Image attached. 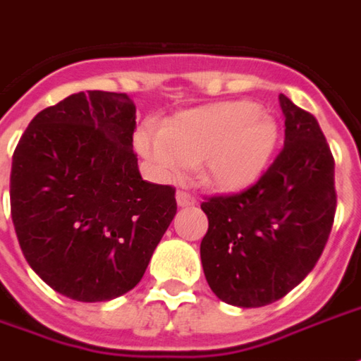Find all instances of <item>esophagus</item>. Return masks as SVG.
<instances>
[{"label":"esophagus","instance_id":"obj_1","mask_svg":"<svg viewBox=\"0 0 361 361\" xmlns=\"http://www.w3.org/2000/svg\"><path fill=\"white\" fill-rule=\"evenodd\" d=\"M176 201H178V205L180 207H191L195 205V197L188 193V191H178L176 193Z\"/></svg>","mask_w":361,"mask_h":361}]
</instances>
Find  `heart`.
<instances>
[{
	"instance_id": "b5f03b06",
	"label": "heart",
	"mask_w": 361,
	"mask_h": 361,
	"mask_svg": "<svg viewBox=\"0 0 361 361\" xmlns=\"http://www.w3.org/2000/svg\"><path fill=\"white\" fill-rule=\"evenodd\" d=\"M279 140L276 119L252 102H221L178 113L160 133L140 128L137 150L162 178L197 166L199 180L219 191H242L262 178Z\"/></svg>"
}]
</instances>
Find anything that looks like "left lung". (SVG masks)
<instances>
[{
    "label": "left lung",
    "instance_id": "obj_1",
    "mask_svg": "<svg viewBox=\"0 0 361 361\" xmlns=\"http://www.w3.org/2000/svg\"><path fill=\"white\" fill-rule=\"evenodd\" d=\"M286 140L252 188L201 203L207 283L224 303L250 309L286 297L321 258L336 213L334 158L311 113L279 95Z\"/></svg>",
    "mask_w": 361,
    "mask_h": 361
}]
</instances>
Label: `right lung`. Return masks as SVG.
Segmentation results:
<instances>
[{"instance_id":"add662e5","label":"right lung","mask_w":361,"mask_h":361,"mask_svg":"<svg viewBox=\"0 0 361 361\" xmlns=\"http://www.w3.org/2000/svg\"><path fill=\"white\" fill-rule=\"evenodd\" d=\"M127 93L80 92L29 123L11 164V219L25 259L58 293L111 301L145 276L178 211L142 180Z\"/></svg>"}]
</instances>
